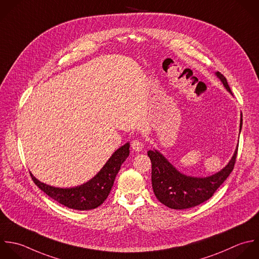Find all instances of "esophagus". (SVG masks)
I'll list each match as a JSON object with an SVG mask.
<instances>
[{
	"mask_svg": "<svg viewBox=\"0 0 259 259\" xmlns=\"http://www.w3.org/2000/svg\"><path fill=\"white\" fill-rule=\"evenodd\" d=\"M131 147H132L133 150L139 152V151H141L142 148H143V143H142L141 141H139V140H133V141H132V144H131Z\"/></svg>",
	"mask_w": 259,
	"mask_h": 259,
	"instance_id": "34e87169",
	"label": "esophagus"
}]
</instances>
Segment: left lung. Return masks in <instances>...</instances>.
Returning a JSON list of instances; mask_svg holds the SVG:
<instances>
[{"instance_id":"8db88e82","label":"left lung","mask_w":259,"mask_h":259,"mask_svg":"<svg viewBox=\"0 0 259 259\" xmlns=\"http://www.w3.org/2000/svg\"><path fill=\"white\" fill-rule=\"evenodd\" d=\"M224 87L232 94L226 77L216 72ZM242 128V115L240 130ZM236 149L230 162L219 172L208 178L187 177L178 171L159 152H147L152 165L151 182L153 192L160 203L175 210H184L196 207L209 200L219 187L226 181L234 169L237 157Z\"/></svg>"}]
</instances>
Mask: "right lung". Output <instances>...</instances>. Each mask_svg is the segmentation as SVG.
<instances>
[{
    "instance_id": "add662e5",
    "label": "right lung",
    "mask_w": 259,
    "mask_h": 259,
    "mask_svg": "<svg viewBox=\"0 0 259 259\" xmlns=\"http://www.w3.org/2000/svg\"><path fill=\"white\" fill-rule=\"evenodd\" d=\"M129 143H126L120 147L94 179L76 188H54L39 182L32 174L30 176L41 191L59 204L78 211L96 209L108 198L122 163L129 156Z\"/></svg>"
}]
</instances>
